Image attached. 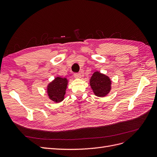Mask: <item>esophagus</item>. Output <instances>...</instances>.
I'll return each mask as SVG.
<instances>
[{"label": "esophagus", "instance_id": "obj_1", "mask_svg": "<svg viewBox=\"0 0 157 157\" xmlns=\"http://www.w3.org/2000/svg\"><path fill=\"white\" fill-rule=\"evenodd\" d=\"M74 77L76 78H80L82 77V75L80 73H75L74 74Z\"/></svg>", "mask_w": 157, "mask_h": 157}]
</instances>
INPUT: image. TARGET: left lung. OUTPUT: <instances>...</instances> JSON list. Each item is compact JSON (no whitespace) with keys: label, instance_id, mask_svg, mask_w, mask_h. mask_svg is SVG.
<instances>
[{"label":"left lung","instance_id":"1","mask_svg":"<svg viewBox=\"0 0 157 157\" xmlns=\"http://www.w3.org/2000/svg\"><path fill=\"white\" fill-rule=\"evenodd\" d=\"M90 85L94 94L98 97H105L111 90V80L108 76L96 71L90 80Z\"/></svg>","mask_w":157,"mask_h":157}]
</instances>
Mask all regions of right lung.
I'll return each instance as SVG.
<instances>
[{"label":"right lung","instance_id":"obj_1","mask_svg":"<svg viewBox=\"0 0 157 157\" xmlns=\"http://www.w3.org/2000/svg\"><path fill=\"white\" fill-rule=\"evenodd\" d=\"M69 80L66 78L56 77L47 86V94L49 99L55 103L62 101L65 98Z\"/></svg>","mask_w":157,"mask_h":157}]
</instances>
